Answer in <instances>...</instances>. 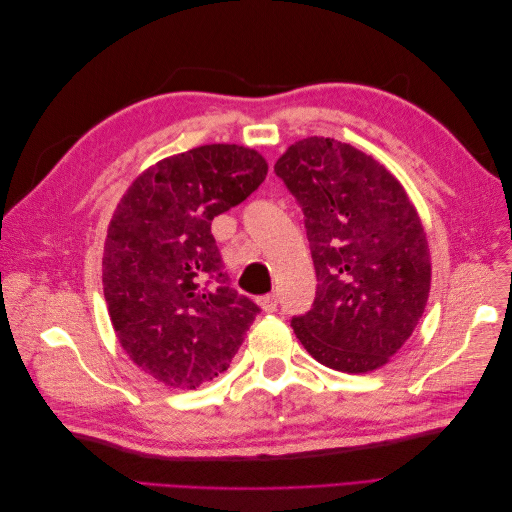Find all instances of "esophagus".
<instances>
[{
    "instance_id": "1",
    "label": "esophagus",
    "mask_w": 512,
    "mask_h": 512,
    "mask_svg": "<svg viewBox=\"0 0 512 512\" xmlns=\"http://www.w3.org/2000/svg\"><path fill=\"white\" fill-rule=\"evenodd\" d=\"M258 305L265 309V312H275V309H277V294H265V297L258 299Z\"/></svg>"
}]
</instances>
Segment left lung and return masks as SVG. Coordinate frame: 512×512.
<instances>
[{
    "mask_svg": "<svg viewBox=\"0 0 512 512\" xmlns=\"http://www.w3.org/2000/svg\"><path fill=\"white\" fill-rule=\"evenodd\" d=\"M305 215L316 299L290 320L303 348L344 374L389 363L421 320L431 284L421 218L389 170L335 138L309 136L275 162Z\"/></svg>",
    "mask_w": 512,
    "mask_h": 512,
    "instance_id": "1",
    "label": "left lung"
}]
</instances>
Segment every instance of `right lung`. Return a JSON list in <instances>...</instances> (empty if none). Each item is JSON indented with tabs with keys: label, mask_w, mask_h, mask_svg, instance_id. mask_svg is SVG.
Wrapping results in <instances>:
<instances>
[{
	"label": "right lung",
	"mask_w": 512,
	"mask_h": 512,
	"mask_svg": "<svg viewBox=\"0 0 512 512\" xmlns=\"http://www.w3.org/2000/svg\"><path fill=\"white\" fill-rule=\"evenodd\" d=\"M267 170L256 149L203 145L149 166L119 200L102 258L108 316L134 365L166 386L224 374L260 312L230 288L211 222Z\"/></svg>",
	"instance_id": "add662e5"
}]
</instances>
